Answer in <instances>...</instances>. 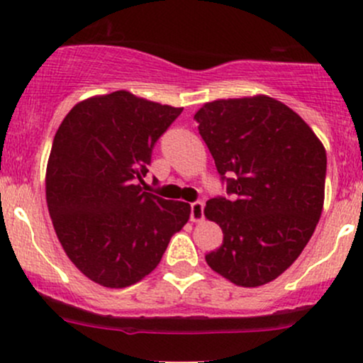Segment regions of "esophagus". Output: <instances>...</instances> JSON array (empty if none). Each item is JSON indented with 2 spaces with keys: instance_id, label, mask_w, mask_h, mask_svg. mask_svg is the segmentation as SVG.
Masks as SVG:
<instances>
[{
  "instance_id": "34e87169",
  "label": "esophagus",
  "mask_w": 363,
  "mask_h": 363,
  "mask_svg": "<svg viewBox=\"0 0 363 363\" xmlns=\"http://www.w3.org/2000/svg\"><path fill=\"white\" fill-rule=\"evenodd\" d=\"M203 218H205V205H203V201L191 203V222H203Z\"/></svg>"
}]
</instances>
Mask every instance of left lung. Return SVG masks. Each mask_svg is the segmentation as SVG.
<instances>
[{
	"mask_svg": "<svg viewBox=\"0 0 363 363\" xmlns=\"http://www.w3.org/2000/svg\"><path fill=\"white\" fill-rule=\"evenodd\" d=\"M194 119L230 196L206 201L223 232L208 266L239 286L273 281L319 222L326 150L297 112L266 95L208 102Z\"/></svg>",
	"mask_w": 363,
	"mask_h": 363,
	"instance_id": "1",
	"label": "left lung"
}]
</instances>
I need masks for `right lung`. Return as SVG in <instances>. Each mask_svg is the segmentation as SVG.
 <instances>
[{
    "mask_svg": "<svg viewBox=\"0 0 363 363\" xmlns=\"http://www.w3.org/2000/svg\"><path fill=\"white\" fill-rule=\"evenodd\" d=\"M181 112L118 90L77 104L56 131L49 215L66 256L91 281L135 285L189 220L187 203L147 193L143 181L157 140Z\"/></svg>",
    "mask_w": 363,
    "mask_h": 363,
    "instance_id": "right-lung-1",
    "label": "right lung"
}]
</instances>
